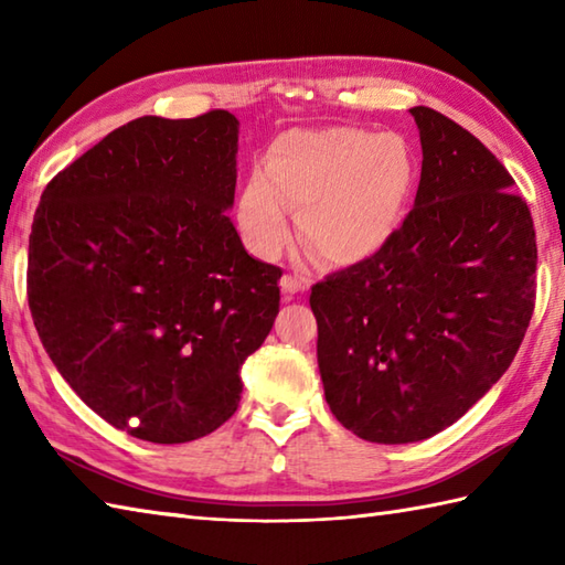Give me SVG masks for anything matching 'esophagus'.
<instances>
[{
  "label": "esophagus",
  "mask_w": 565,
  "mask_h": 565,
  "mask_svg": "<svg viewBox=\"0 0 565 565\" xmlns=\"http://www.w3.org/2000/svg\"><path fill=\"white\" fill-rule=\"evenodd\" d=\"M308 289V279L303 276H296V274H286L281 279V291L286 298H294L296 294H301Z\"/></svg>",
  "instance_id": "34e87169"
}]
</instances>
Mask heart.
I'll list each match as a JSON object with an SVG mask.
<instances>
[{
    "instance_id": "b5f03b06",
    "label": "heart",
    "mask_w": 565,
    "mask_h": 565,
    "mask_svg": "<svg viewBox=\"0 0 565 565\" xmlns=\"http://www.w3.org/2000/svg\"><path fill=\"white\" fill-rule=\"evenodd\" d=\"M417 182L415 152L398 134L332 126L286 130L267 167H252L239 186L237 225L262 259L279 257L298 231L340 267L366 262L401 231Z\"/></svg>"
}]
</instances>
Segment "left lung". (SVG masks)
Wrapping results in <instances>:
<instances>
[{
    "label": "left lung",
    "instance_id": "obj_1",
    "mask_svg": "<svg viewBox=\"0 0 565 565\" xmlns=\"http://www.w3.org/2000/svg\"><path fill=\"white\" fill-rule=\"evenodd\" d=\"M413 211L376 257L313 286L318 369L356 437L411 444L454 425L505 374L534 310L536 239L512 177L427 106Z\"/></svg>",
    "mask_w": 565,
    "mask_h": 565
}]
</instances>
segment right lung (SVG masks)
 Here are the masks:
<instances>
[{
    "instance_id": "obj_1",
    "label": "right lung",
    "mask_w": 565,
    "mask_h": 565,
    "mask_svg": "<svg viewBox=\"0 0 565 565\" xmlns=\"http://www.w3.org/2000/svg\"><path fill=\"white\" fill-rule=\"evenodd\" d=\"M239 121L136 118L45 186L29 237L33 326L70 388L130 437L184 444L237 411L281 269L227 211Z\"/></svg>"
}]
</instances>
